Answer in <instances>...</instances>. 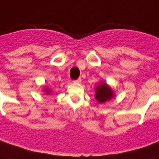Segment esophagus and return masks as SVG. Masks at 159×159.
<instances>
[{
	"mask_svg": "<svg viewBox=\"0 0 159 159\" xmlns=\"http://www.w3.org/2000/svg\"><path fill=\"white\" fill-rule=\"evenodd\" d=\"M81 81H82V79H81V78H78V79L75 80L74 82L75 83H79V82H81Z\"/></svg>",
	"mask_w": 159,
	"mask_h": 159,
	"instance_id": "34e87169",
	"label": "esophagus"
}]
</instances>
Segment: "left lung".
<instances>
[{
	"label": "left lung",
	"instance_id": "left-lung-1",
	"mask_svg": "<svg viewBox=\"0 0 159 159\" xmlns=\"http://www.w3.org/2000/svg\"><path fill=\"white\" fill-rule=\"evenodd\" d=\"M113 98V93L111 88L106 84V82H102L96 89V99L99 102H105L107 100Z\"/></svg>",
	"mask_w": 159,
	"mask_h": 159
}]
</instances>
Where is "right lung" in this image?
Here are the masks:
<instances>
[{
    "label": "right lung",
    "mask_w": 159,
    "mask_h": 159,
    "mask_svg": "<svg viewBox=\"0 0 159 159\" xmlns=\"http://www.w3.org/2000/svg\"><path fill=\"white\" fill-rule=\"evenodd\" d=\"M47 93H50V91L48 90V89H47Z\"/></svg>",
    "instance_id": "right-lung-1"
}]
</instances>
